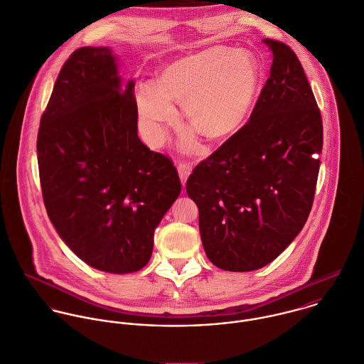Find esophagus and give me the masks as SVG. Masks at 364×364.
<instances>
[{
	"instance_id": "1",
	"label": "esophagus",
	"mask_w": 364,
	"mask_h": 364,
	"mask_svg": "<svg viewBox=\"0 0 364 364\" xmlns=\"http://www.w3.org/2000/svg\"><path fill=\"white\" fill-rule=\"evenodd\" d=\"M177 168H178L180 180H181V183H183V186H184V184H186V181H187V178H188V176H190V173H191V170H193V167H191V164H190V163L181 161V163H178Z\"/></svg>"
}]
</instances>
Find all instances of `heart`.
I'll return each mask as SVG.
<instances>
[{"mask_svg": "<svg viewBox=\"0 0 364 364\" xmlns=\"http://www.w3.org/2000/svg\"><path fill=\"white\" fill-rule=\"evenodd\" d=\"M259 66L246 52L208 48L166 65L157 82L138 85L136 101L146 135L161 142L166 125L176 122L173 104L183 105L194 131L210 141L237 132L247 119L259 87ZM193 142L188 141L187 147Z\"/></svg>", "mask_w": 364, "mask_h": 364, "instance_id": "heart-1", "label": "heart"}]
</instances>
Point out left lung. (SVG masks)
I'll return each mask as SVG.
<instances>
[{
	"instance_id": "obj_1",
	"label": "left lung",
	"mask_w": 364,
	"mask_h": 364,
	"mask_svg": "<svg viewBox=\"0 0 364 364\" xmlns=\"http://www.w3.org/2000/svg\"><path fill=\"white\" fill-rule=\"evenodd\" d=\"M263 42L273 63L249 121L186 184L204 250L228 272L257 270L290 245L311 213L319 173L323 131L312 88L290 46Z\"/></svg>"
}]
</instances>
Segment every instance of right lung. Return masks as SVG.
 <instances>
[{"mask_svg": "<svg viewBox=\"0 0 364 364\" xmlns=\"http://www.w3.org/2000/svg\"><path fill=\"white\" fill-rule=\"evenodd\" d=\"M134 87L122 84L111 49H77L36 142L50 222L82 262L115 274L145 267L153 232L181 191L173 161L138 136Z\"/></svg>", "mask_w": 364, "mask_h": 364, "instance_id": "add662e5", "label": "right lung"}]
</instances>
